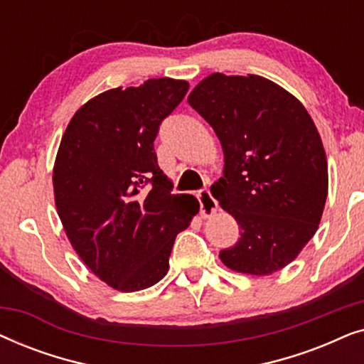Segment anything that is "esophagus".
I'll use <instances>...</instances> for the list:
<instances>
[{
    "label": "esophagus",
    "instance_id": "34e87169",
    "mask_svg": "<svg viewBox=\"0 0 364 364\" xmlns=\"http://www.w3.org/2000/svg\"><path fill=\"white\" fill-rule=\"evenodd\" d=\"M198 200H200V217L202 218L212 217L213 213L217 212L218 203L215 198L212 197V193L208 188H203V191L198 192Z\"/></svg>",
    "mask_w": 364,
    "mask_h": 364
}]
</instances>
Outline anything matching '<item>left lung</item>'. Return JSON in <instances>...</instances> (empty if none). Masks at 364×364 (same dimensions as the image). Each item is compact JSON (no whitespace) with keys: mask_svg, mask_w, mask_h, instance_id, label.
<instances>
[{"mask_svg":"<svg viewBox=\"0 0 364 364\" xmlns=\"http://www.w3.org/2000/svg\"><path fill=\"white\" fill-rule=\"evenodd\" d=\"M187 101L222 144L223 177L210 191L240 230L222 263L252 277L282 270L315 235L328 196L326 154L311 116L257 74L213 73Z\"/></svg>","mask_w":364,"mask_h":364,"instance_id":"obj_1","label":"left lung"}]
</instances>
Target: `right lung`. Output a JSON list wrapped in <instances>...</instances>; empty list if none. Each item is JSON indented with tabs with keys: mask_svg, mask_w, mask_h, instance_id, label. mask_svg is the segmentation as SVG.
Wrapping results in <instances>:
<instances>
[{
	"mask_svg": "<svg viewBox=\"0 0 364 364\" xmlns=\"http://www.w3.org/2000/svg\"><path fill=\"white\" fill-rule=\"evenodd\" d=\"M183 79H147L82 104L53 167L54 202L79 258L99 280L131 293L161 282L173 242L198 202L171 193L154 152L159 126L187 94Z\"/></svg>",
	"mask_w": 364,
	"mask_h": 364,
	"instance_id": "1",
	"label": "right lung"
}]
</instances>
